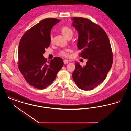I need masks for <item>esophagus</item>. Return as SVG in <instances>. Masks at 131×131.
Returning a JSON list of instances; mask_svg holds the SVG:
<instances>
[{"label":"esophagus","instance_id":"esophagus-1","mask_svg":"<svg viewBox=\"0 0 131 131\" xmlns=\"http://www.w3.org/2000/svg\"><path fill=\"white\" fill-rule=\"evenodd\" d=\"M68 63H69V61H68V60L65 59V60H64V64H68Z\"/></svg>","mask_w":131,"mask_h":131}]
</instances>
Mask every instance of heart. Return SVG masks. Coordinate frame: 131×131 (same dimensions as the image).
Returning <instances> with one entry per match:
<instances>
[{
	"label": "heart",
	"instance_id": "obj_1",
	"mask_svg": "<svg viewBox=\"0 0 131 131\" xmlns=\"http://www.w3.org/2000/svg\"><path fill=\"white\" fill-rule=\"evenodd\" d=\"M61 31L63 35L67 38L70 36H73V30L72 28L68 26H63L61 29ZM50 40L52 41L53 39L52 35H50ZM70 50L68 49H64L62 50H60L59 52V54L60 56H62L65 57H67L69 55V52H70Z\"/></svg>",
	"mask_w": 131,
	"mask_h": 131
}]
</instances>
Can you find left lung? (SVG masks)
<instances>
[{
  "mask_svg": "<svg viewBox=\"0 0 131 131\" xmlns=\"http://www.w3.org/2000/svg\"><path fill=\"white\" fill-rule=\"evenodd\" d=\"M71 19L79 32V56L88 60L83 67L75 62L73 79L79 88L91 90L104 80L112 67L113 54L109 39L100 25L88 19L73 17Z\"/></svg>",
  "mask_w": 131,
  "mask_h": 131,
  "instance_id": "8db88e82",
  "label": "left lung"
}]
</instances>
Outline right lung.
I'll return each mask as SVG.
<instances>
[{
  "label": "right lung",
  "mask_w": 131,
  "mask_h": 131,
  "mask_svg": "<svg viewBox=\"0 0 131 131\" xmlns=\"http://www.w3.org/2000/svg\"><path fill=\"white\" fill-rule=\"evenodd\" d=\"M60 20L44 19L26 31L20 40L18 50V67L27 82L42 90L52 83L63 67V60L55 57L50 61L44 58L45 49L51 43L50 32Z\"/></svg>",
  "instance_id": "add662e5"
}]
</instances>
